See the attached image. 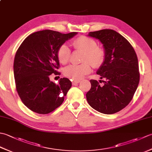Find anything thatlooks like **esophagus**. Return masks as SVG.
<instances>
[{"label": "esophagus", "instance_id": "1", "mask_svg": "<svg viewBox=\"0 0 152 152\" xmlns=\"http://www.w3.org/2000/svg\"><path fill=\"white\" fill-rule=\"evenodd\" d=\"M80 82V80H73V81L72 82V85H74V86L78 84V83H79Z\"/></svg>", "mask_w": 152, "mask_h": 152}]
</instances>
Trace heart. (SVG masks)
Here are the masks:
<instances>
[{
    "label": "heart",
    "mask_w": 152,
    "mask_h": 152,
    "mask_svg": "<svg viewBox=\"0 0 152 152\" xmlns=\"http://www.w3.org/2000/svg\"><path fill=\"white\" fill-rule=\"evenodd\" d=\"M72 46L75 50L84 51L82 60L86 62L66 66L64 69V74L66 77L75 80H80L91 71V64L93 67L99 68L104 63L105 51L102 48L97 46V43L93 38L80 36L73 40ZM57 56L61 63L66 64L70 57L69 47L66 44L61 45L58 50Z\"/></svg>",
    "instance_id": "b5f03b06"
}]
</instances>
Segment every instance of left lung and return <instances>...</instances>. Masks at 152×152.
<instances>
[{
  "label": "left lung",
  "instance_id": "1",
  "mask_svg": "<svg viewBox=\"0 0 152 152\" xmlns=\"http://www.w3.org/2000/svg\"><path fill=\"white\" fill-rule=\"evenodd\" d=\"M88 36L103 44L105 59L96 74L104 84L90 80L91 88L86 98L93 108L102 114H112L129 104L140 80L138 58L133 46L118 32L102 29L90 32Z\"/></svg>",
  "mask_w": 152,
  "mask_h": 152
}]
</instances>
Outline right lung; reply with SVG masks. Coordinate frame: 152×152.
I'll list each match as a JSON object with an SVG mask.
<instances>
[{
  "mask_svg": "<svg viewBox=\"0 0 152 152\" xmlns=\"http://www.w3.org/2000/svg\"><path fill=\"white\" fill-rule=\"evenodd\" d=\"M78 33L62 34L43 30L31 34L19 46L14 62L16 89L23 103L31 110L47 114L59 107L72 86L66 78L56 84L50 76L59 74L57 51Z\"/></svg>",
  "mask_w": 152,
  "mask_h": 152,
  "instance_id": "add662e5",
  "label": "right lung"
}]
</instances>
